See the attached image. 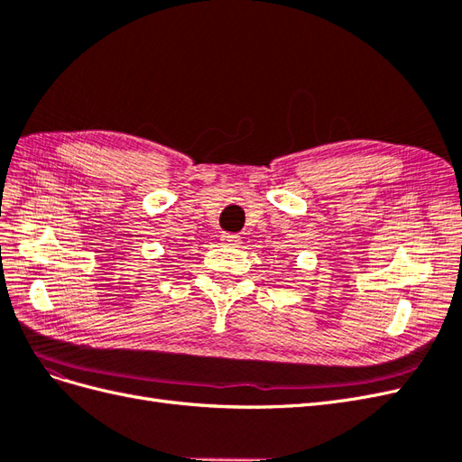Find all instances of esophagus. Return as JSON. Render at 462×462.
<instances>
[{"instance_id":"34e87169","label":"esophagus","mask_w":462,"mask_h":462,"mask_svg":"<svg viewBox=\"0 0 462 462\" xmlns=\"http://www.w3.org/2000/svg\"><path fill=\"white\" fill-rule=\"evenodd\" d=\"M221 239H223V243H226V245H235V243H239L241 236L235 235V233H223Z\"/></svg>"}]
</instances>
